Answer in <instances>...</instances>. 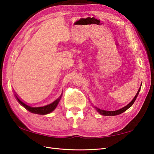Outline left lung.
Returning <instances> with one entry per match:
<instances>
[{
    "instance_id": "left-lung-1",
    "label": "left lung",
    "mask_w": 154,
    "mask_h": 154,
    "mask_svg": "<svg viewBox=\"0 0 154 154\" xmlns=\"http://www.w3.org/2000/svg\"><path fill=\"white\" fill-rule=\"evenodd\" d=\"M140 88H141V87H140ZM140 88L139 89L138 93H136V96L132 99V100L131 101V102H130L128 104H127L126 106L122 108V109H119V110H113V111L104 110H102V109H97V108L96 109L100 114H102V115H104V116H115V115H118V114H120L121 113H122V112H124V111H126L127 109H128L131 106L132 104H134V101L136 100V98H137V97H138V94H139V92H140Z\"/></svg>"
}]
</instances>
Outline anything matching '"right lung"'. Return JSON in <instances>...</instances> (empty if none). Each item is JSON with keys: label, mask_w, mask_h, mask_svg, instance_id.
<instances>
[{"label": "right lung", "mask_w": 154, "mask_h": 154, "mask_svg": "<svg viewBox=\"0 0 154 154\" xmlns=\"http://www.w3.org/2000/svg\"><path fill=\"white\" fill-rule=\"evenodd\" d=\"M15 96L16 97V99H17V100H18L20 104H21L25 108V109H26L28 110H29L30 112L32 113H35V114H46L52 112V111H53L57 106V104L59 102H60V99H61V97H60L59 99L55 100L54 102H53L51 104H47V105L43 106L35 107V106H31L30 105H28V104H27L26 103H25L24 102H23V101L18 97V94H15Z\"/></svg>", "instance_id": "1"}]
</instances>
